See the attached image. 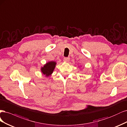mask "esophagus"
<instances>
[{
  "label": "esophagus",
  "mask_w": 127,
  "mask_h": 127,
  "mask_svg": "<svg viewBox=\"0 0 127 127\" xmlns=\"http://www.w3.org/2000/svg\"><path fill=\"white\" fill-rule=\"evenodd\" d=\"M63 61L65 62H68L69 61V58H64L63 59Z\"/></svg>",
  "instance_id": "34e87169"
}]
</instances>
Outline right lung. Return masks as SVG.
<instances>
[{
	"instance_id": "1",
	"label": "right lung",
	"mask_w": 127,
	"mask_h": 127,
	"mask_svg": "<svg viewBox=\"0 0 127 127\" xmlns=\"http://www.w3.org/2000/svg\"><path fill=\"white\" fill-rule=\"evenodd\" d=\"M56 62L54 61H50L47 62L44 66L40 68V71L42 74L46 77L50 76L54 71L56 66Z\"/></svg>"
}]
</instances>
